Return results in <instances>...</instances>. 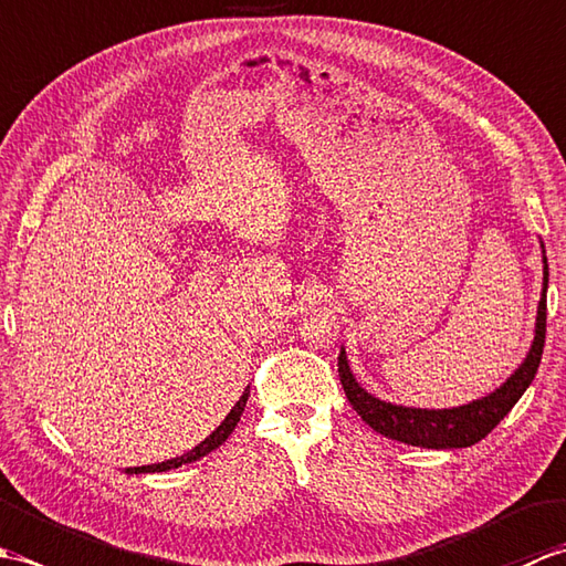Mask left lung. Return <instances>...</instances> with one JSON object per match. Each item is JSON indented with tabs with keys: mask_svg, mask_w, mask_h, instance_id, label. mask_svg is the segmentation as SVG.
Here are the masks:
<instances>
[{
	"mask_svg": "<svg viewBox=\"0 0 566 566\" xmlns=\"http://www.w3.org/2000/svg\"><path fill=\"white\" fill-rule=\"evenodd\" d=\"M547 260H545V276H543V298L537 306V323H535V340L531 353H527L525 363L513 371V375L501 384V387L460 408H442V411H428V408H406L394 406L387 401H379L375 396L367 394L355 381L350 365H347L345 350L338 355V371L340 384L345 389L347 401L353 403L355 411L363 416L369 428L381 432L384 438L399 440L406 444H416V448H430V450H452V448H469V444L479 442L494 430L503 416L518 403L525 389L531 387L535 379V371L543 359L545 347V331H547Z\"/></svg>",
	"mask_w": 566,
	"mask_h": 566,
	"instance_id": "left-lung-1",
	"label": "left lung"
}]
</instances>
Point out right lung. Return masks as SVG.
I'll use <instances>...</instances> for the list:
<instances>
[{"mask_svg":"<svg viewBox=\"0 0 566 566\" xmlns=\"http://www.w3.org/2000/svg\"><path fill=\"white\" fill-rule=\"evenodd\" d=\"M245 401H248V391L240 396V401L231 408V413L226 416V420L223 423L216 428L211 436L203 440L201 444H197L195 450L191 452H187V454H182V457H177V460H167V462H163V464H153V467H134V469H128L130 474H140V472H165V469H175V467H182V464H187V462H197L199 457H203V454H209L211 450H216L219 448V444H223L226 440H228V436H231L233 432V428L238 426V420H240V413L245 411Z\"/></svg>","mask_w":566,"mask_h":566,"instance_id":"obj_1","label":"right lung"}]
</instances>
